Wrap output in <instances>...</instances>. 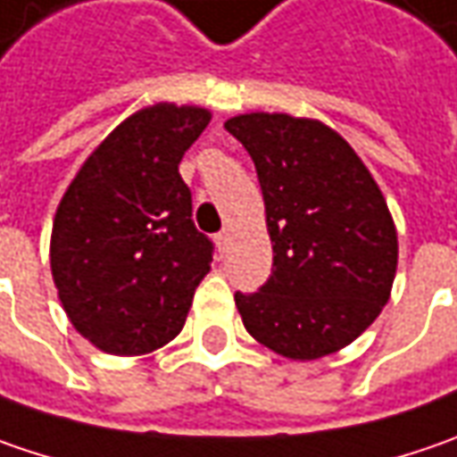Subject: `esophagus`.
Instances as JSON below:
<instances>
[{
	"label": "esophagus",
	"mask_w": 457,
	"mask_h": 457,
	"mask_svg": "<svg viewBox=\"0 0 457 457\" xmlns=\"http://www.w3.org/2000/svg\"><path fill=\"white\" fill-rule=\"evenodd\" d=\"M214 243H217V250H220V253H228L229 229H220V232L214 235Z\"/></svg>",
	"instance_id": "1"
}]
</instances>
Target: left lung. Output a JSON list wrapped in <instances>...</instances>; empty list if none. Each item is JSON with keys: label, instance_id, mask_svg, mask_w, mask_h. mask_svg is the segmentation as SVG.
<instances>
[{"label": "left lung", "instance_id": "1", "mask_svg": "<svg viewBox=\"0 0 457 457\" xmlns=\"http://www.w3.org/2000/svg\"><path fill=\"white\" fill-rule=\"evenodd\" d=\"M225 129L255 163L273 245L270 278L235 294L243 325L291 361L337 353L391 296L399 243L384 194L320 120L250 112Z\"/></svg>", "mask_w": 457, "mask_h": 457}]
</instances>
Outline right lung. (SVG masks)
Returning a JSON list of instances; mask_svg holds the SVG:
<instances>
[{"instance_id": "right-lung-1", "label": "right lung", "mask_w": 457, "mask_h": 457, "mask_svg": "<svg viewBox=\"0 0 457 457\" xmlns=\"http://www.w3.org/2000/svg\"><path fill=\"white\" fill-rule=\"evenodd\" d=\"M202 107L158 102L91 153L55 209L50 270L71 325L112 355H145L187 322L212 240L194 228L179 163L204 132Z\"/></svg>"}]
</instances>
